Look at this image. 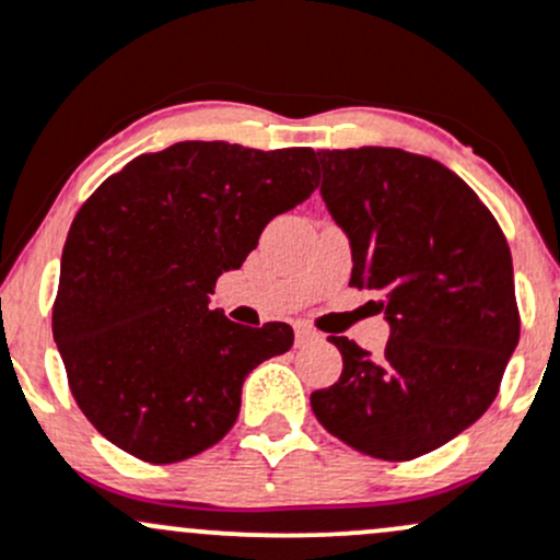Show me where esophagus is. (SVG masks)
<instances>
[{
	"label": "esophagus",
	"mask_w": 560,
	"mask_h": 560,
	"mask_svg": "<svg viewBox=\"0 0 560 560\" xmlns=\"http://www.w3.org/2000/svg\"><path fill=\"white\" fill-rule=\"evenodd\" d=\"M316 338H319V335H316L311 327H295V343L298 346L311 343V340H316Z\"/></svg>",
	"instance_id": "34e87169"
}]
</instances>
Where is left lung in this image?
Instances as JSON below:
<instances>
[{"label": "left lung", "instance_id": "1", "mask_svg": "<svg viewBox=\"0 0 560 560\" xmlns=\"http://www.w3.org/2000/svg\"><path fill=\"white\" fill-rule=\"evenodd\" d=\"M322 201L351 246V284L384 311L381 357L329 335L343 373L311 394L329 434L386 462L472 427L521 338L508 238L472 187L397 147L322 150Z\"/></svg>", "mask_w": 560, "mask_h": 560}]
</instances>
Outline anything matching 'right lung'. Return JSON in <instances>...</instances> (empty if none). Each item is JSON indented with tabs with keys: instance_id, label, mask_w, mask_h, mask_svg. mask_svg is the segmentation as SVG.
I'll use <instances>...</instances> for the list:
<instances>
[{
	"instance_id": "obj_1",
	"label": "right lung",
	"mask_w": 560,
	"mask_h": 560,
	"mask_svg": "<svg viewBox=\"0 0 560 560\" xmlns=\"http://www.w3.org/2000/svg\"><path fill=\"white\" fill-rule=\"evenodd\" d=\"M314 179L311 147L176 141L88 198L63 244L52 340L80 410L109 443L174 464L231 432L246 375L290 351L295 332L235 325L209 295Z\"/></svg>"
}]
</instances>
